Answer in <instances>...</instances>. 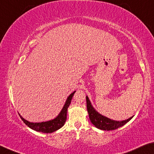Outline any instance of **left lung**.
<instances>
[{"instance_id": "1", "label": "left lung", "mask_w": 154, "mask_h": 154, "mask_svg": "<svg viewBox=\"0 0 154 154\" xmlns=\"http://www.w3.org/2000/svg\"><path fill=\"white\" fill-rule=\"evenodd\" d=\"M86 101L87 112H88L89 117L91 120V122L97 128L101 130L110 131V130L116 129L120 127L123 126L134 117L131 116L128 119L122 120V121H117V120L110 119V118L106 117L105 116L101 115L100 113L97 112L92 106L87 96H86Z\"/></svg>"}]
</instances>
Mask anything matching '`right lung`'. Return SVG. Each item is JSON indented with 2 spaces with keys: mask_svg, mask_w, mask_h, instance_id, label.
Masks as SVG:
<instances>
[{
  "mask_svg": "<svg viewBox=\"0 0 154 154\" xmlns=\"http://www.w3.org/2000/svg\"><path fill=\"white\" fill-rule=\"evenodd\" d=\"M75 92V91L72 92V93L67 97L62 110L60 111V112L59 113V114L57 116L54 118L52 120L41 122H31L29 121H28V120L24 119V118L21 116L20 113H18V114H19L21 119L23 120V121L25 122V124L26 125H27L29 128L32 129L33 130L46 134L53 133V132L57 131L59 129H60L61 127L65 125L66 120H67V109L69 107L71 102H72V99L73 98V96H74Z\"/></svg>",
  "mask_w": 154,
  "mask_h": 154,
  "instance_id": "right-lung-1",
  "label": "right lung"
}]
</instances>
